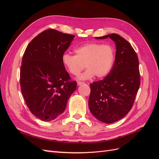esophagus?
<instances>
[{
    "label": "esophagus",
    "instance_id": "obj_1",
    "mask_svg": "<svg viewBox=\"0 0 159 159\" xmlns=\"http://www.w3.org/2000/svg\"><path fill=\"white\" fill-rule=\"evenodd\" d=\"M78 85H82V84H84L85 83L84 82H81V81H78Z\"/></svg>",
    "mask_w": 159,
    "mask_h": 159
}]
</instances>
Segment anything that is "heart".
<instances>
[{
  "label": "heart",
  "instance_id": "heart-1",
  "mask_svg": "<svg viewBox=\"0 0 159 159\" xmlns=\"http://www.w3.org/2000/svg\"><path fill=\"white\" fill-rule=\"evenodd\" d=\"M75 55L65 53L61 62L70 74L78 75L85 67L88 68L78 77V80H86L107 76L111 70L115 57L114 48L109 44L91 42L78 46L74 50Z\"/></svg>",
  "mask_w": 159,
  "mask_h": 159
}]
</instances>
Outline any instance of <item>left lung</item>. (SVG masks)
<instances>
[{
  "instance_id": "1",
  "label": "left lung",
  "mask_w": 159,
  "mask_h": 159,
  "mask_svg": "<svg viewBox=\"0 0 159 159\" xmlns=\"http://www.w3.org/2000/svg\"><path fill=\"white\" fill-rule=\"evenodd\" d=\"M107 38L116 46L114 65L103 80L90 84L88 103L91 113L96 119L112 123L123 118L132 108L141 78L138 57L131 45L117 34L95 38Z\"/></svg>"
}]
</instances>
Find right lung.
<instances>
[{
    "instance_id": "1",
    "label": "right lung",
    "mask_w": 159,
    "mask_h": 159,
    "mask_svg": "<svg viewBox=\"0 0 159 159\" xmlns=\"http://www.w3.org/2000/svg\"><path fill=\"white\" fill-rule=\"evenodd\" d=\"M75 36L48 29L28 44L20 73L21 91L31 113L50 121L63 113L77 88L62 64L61 56Z\"/></svg>"
}]
</instances>
